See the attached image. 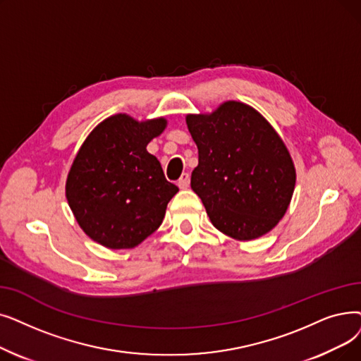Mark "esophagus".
<instances>
[{
  "instance_id": "1",
  "label": "esophagus",
  "mask_w": 361,
  "mask_h": 361,
  "mask_svg": "<svg viewBox=\"0 0 361 361\" xmlns=\"http://www.w3.org/2000/svg\"><path fill=\"white\" fill-rule=\"evenodd\" d=\"M178 187L180 189H187V187H189V184H190V176L187 174V172H184V174H181V177H180V180H178Z\"/></svg>"
}]
</instances>
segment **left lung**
<instances>
[{
    "label": "left lung",
    "mask_w": 361,
    "mask_h": 361,
    "mask_svg": "<svg viewBox=\"0 0 361 361\" xmlns=\"http://www.w3.org/2000/svg\"><path fill=\"white\" fill-rule=\"evenodd\" d=\"M199 150L192 189L211 223L227 236L252 240L283 218L295 189L290 154L255 109L226 102L211 115H187Z\"/></svg>",
    "instance_id": "1"
}]
</instances>
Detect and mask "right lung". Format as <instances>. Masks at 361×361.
Segmentation results:
<instances>
[{"mask_svg":"<svg viewBox=\"0 0 361 361\" xmlns=\"http://www.w3.org/2000/svg\"><path fill=\"white\" fill-rule=\"evenodd\" d=\"M166 127L164 118L138 122L119 114L104 119L78 152L66 197L78 224L109 249H130L158 230L178 187L147 152Z\"/></svg>","mask_w":361,"mask_h":361,"instance_id":"obj_1","label":"right lung"}]
</instances>
